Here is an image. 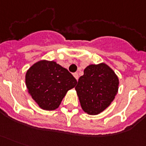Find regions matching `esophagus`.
I'll return each mask as SVG.
<instances>
[{
  "label": "esophagus",
  "mask_w": 146,
  "mask_h": 146,
  "mask_svg": "<svg viewBox=\"0 0 146 146\" xmlns=\"http://www.w3.org/2000/svg\"><path fill=\"white\" fill-rule=\"evenodd\" d=\"M73 76H74V77H75V78H76V80H78L79 76H78V73H73Z\"/></svg>",
  "instance_id": "34e87169"
}]
</instances>
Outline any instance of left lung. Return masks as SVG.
I'll use <instances>...</instances> for the list:
<instances>
[{
  "instance_id": "left-lung-1",
  "label": "left lung",
  "mask_w": 146,
  "mask_h": 146,
  "mask_svg": "<svg viewBox=\"0 0 146 146\" xmlns=\"http://www.w3.org/2000/svg\"><path fill=\"white\" fill-rule=\"evenodd\" d=\"M75 87L82 109L87 114H100L111 104L117 94L118 78L104 63L90 65Z\"/></svg>"
}]
</instances>
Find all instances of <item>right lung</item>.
Returning a JSON list of instances; mask_svg holds the SVG:
<instances>
[{"instance_id":"1","label":"right lung","mask_w":146,"mask_h":146,"mask_svg":"<svg viewBox=\"0 0 146 146\" xmlns=\"http://www.w3.org/2000/svg\"><path fill=\"white\" fill-rule=\"evenodd\" d=\"M25 83L29 93L38 106L52 111L59 106L66 92L75 87L77 81L56 62L42 60L27 71Z\"/></svg>"}]
</instances>
